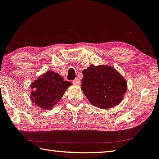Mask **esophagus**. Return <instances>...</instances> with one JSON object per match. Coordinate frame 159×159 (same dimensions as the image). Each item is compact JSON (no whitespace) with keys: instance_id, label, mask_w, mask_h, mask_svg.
I'll return each mask as SVG.
<instances>
[{"instance_id":"esophagus-1","label":"esophagus","mask_w":159,"mask_h":159,"mask_svg":"<svg viewBox=\"0 0 159 159\" xmlns=\"http://www.w3.org/2000/svg\"><path fill=\"white\" fill-rule=\"evenodd\" d=\"M73 82L74 83L75 85H80V80H79V79H75L74 80H73Z\"/></svg>"}]
</instances>
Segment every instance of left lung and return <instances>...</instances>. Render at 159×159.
<instances>
[{"instance_id":"left-lung-1","label":"left lung","mask_w":159,"mask_h":159,"mask_svg":"<svg viewBox=\"0 0 159 159\" xmlns=\"http://www.w3.org/2000/svg\"><path fill=\"white\" fill-rule=\"evenodd\" d=\"M81 90L96 107L108 109L119 104L126 92L124 77L110 66H90L82 71Z\"/></svg>"}]
</instances>
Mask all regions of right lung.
<instances>
[{"instance_id": "add662e5", "label": "right lung", "mask_w": 159, "mask_h": 159, "mask_svg": "<svg viewBox=\"0 0 159 159\" xmlns=\"http://www.w3.org/2000/svg\"><path fill=\"white\" fill-rule=\"evenodd\" d=\"M70 85V82L63 80L58 73L48 70L31 84L30 99L43 109H51Z\"/></svg>"}]
</instances>
